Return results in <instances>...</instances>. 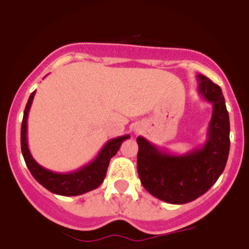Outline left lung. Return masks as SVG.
<instances>
[{"mask_svg":"<svg viewBox=\"0 0 249 249\" xmlns=\"http://www.w3.org/2000/svg\"><path fill=\"white\" fill-rule=\"evenodd\" d=\"M198 94L212 104L207 140L199 148L176 154L138 137V174L151 196L170 204H185L208 192L226 168L229 154V115L222 89L196 75Z\"/></svg>","mask_w":249,"mask_h":249,"instance_id":"left-lung-1","label":"left lung"}]
</instances>
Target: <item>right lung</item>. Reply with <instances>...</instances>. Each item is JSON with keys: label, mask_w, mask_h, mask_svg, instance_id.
Segmentation results:
<instances>
[{"label": "right lung", "mask_w": 249, "mask_h": 249, "mask_svg": "<svg viewBox=\"0 0 249 249\" xmlns=\"http://www.w3.org/2000/svg\"><path fill=\"white\" fill-rule=\"evenodd\" d=\"M35 92L30 95L29 101L26 104L25 111H23L22 125H21V150H22L23 159L26 165L31 172L32 177L40 183L42 187L50 190L51 193L59 194L65 196H75L80 194L88 193L90 190H94L101 185V183L107 176V166L110 159L118 153L120 145L124 140L129 139L130 135H123V137L114 138L103 146L99 154L94 160L84 165L77 170L70 173H55L46 169L42 165L35 160L34 157L30 153L29 144H27V116H29L30 107L34 101Z\"/></svg>", "instance_id": "right-lung-1"}]
</instances>
